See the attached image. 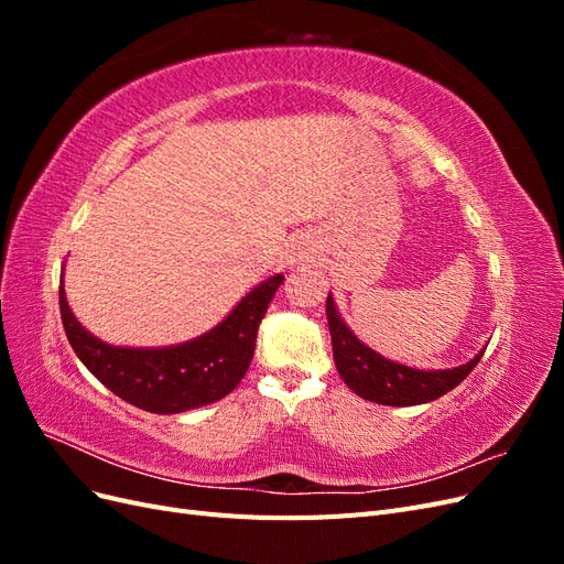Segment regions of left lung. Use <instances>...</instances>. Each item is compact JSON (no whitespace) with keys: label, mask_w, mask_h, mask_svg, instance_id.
<instances>
[{"label":"left lung","mask_w":564,"mask_h":564,"mask_svg":"<svg viewBox=\"0 0 564 564\" xmlns=\"http://www.w3.org/2000/svg\"><path fill=\"white\" fill-rule=\"evenodd\" d=\"M327 322L340 379L360 398L386 406H412L442 398L464 381L485 355L482 348L470 362L452 369H412L386 360L379 352L367 348L362 340H357V336L346 327V322L340 319L332 294L327 296Z\"/></svg>","instance_id":"8db88e82"}]
</instances>
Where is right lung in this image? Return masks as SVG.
Masks as SVG:
<instances>
[{"instance_id": "obj_1", "label": "right lung", "mask_w": 564, "mask_h": 564, "mask_svg": "<svg viewBox=\"0 0 564 564\" xmlns=\"http://www.w3.org/2000/svg\"><path fill=\"white\" fill-rule=\"evenodd\" d=\"M282 282V275L268 278L218 327L172 348H117L98 340L73 315L63 280L58 303L67 340L100 383L145 412L181 414L226 398L245 379L259 324Z\"/></svg>"}]
</instances>
